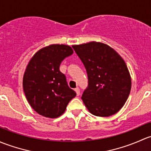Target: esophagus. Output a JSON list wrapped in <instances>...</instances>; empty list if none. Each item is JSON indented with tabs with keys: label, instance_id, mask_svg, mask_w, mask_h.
I'll return each instance as SVG.
<instances>
[{
	"label": "esophagus",
	"instance_id": "obj_1",
	"mask_svg": "<svg viewBox=\"0 0 151 151\" xmlns=\"http://www.w3.org/2000/svg\"><path fill=\"white\" fill-rule=\"evenodd\" d=\"M75 91L76 92V95L77 96L80 95V89H79L78 87H77V88H75Z\"/></svg>",
	"mask_w": 151,
	"mask_h": 151
}]
</instances>
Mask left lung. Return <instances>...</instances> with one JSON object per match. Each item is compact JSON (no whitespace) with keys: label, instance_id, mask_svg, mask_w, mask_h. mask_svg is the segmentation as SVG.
<instances>
[{"label":"left lung","instance_id":"obj_1","mask_svg":"<svg viewBox=\"0 0 151 151\" xmlns=\"http://www.w3.org/2000/svg\"><path fill=\"white\" fill-rule=\"evenodd\" d=\"M72 47L88 76V86L81 97L85 106L94 116L108 117L116 114L131 91V76L124 60L110 46L100 42Z\"/></svg>","mask_w":151,"mask_h":151}]
</instances>
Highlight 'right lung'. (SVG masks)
Returning <instances> with one entry per match:
<instances>
[{"label": "right lung", "mask_w": 151, "mask_h": 151, "mask_svg": "<svg viewBox=\"0 0 151 151\" xmlns=\"http://www.w3.org/2000/svg\"><path fill=\"white\" fill-rule=\"evenodd\" d=\"M73 53L64 44H52L38 50L30 59L23 76V89L29 105L41 116L55 119L65 113L76 96L60 70L63 60Z\"/></svg>", "instance_id": "add662e5"}]
</instances>
